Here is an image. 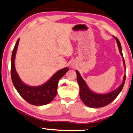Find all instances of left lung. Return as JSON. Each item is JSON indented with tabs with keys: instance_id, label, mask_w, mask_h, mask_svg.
Listing matches in <instances>:
<instances>
[{
	"instance_id": "1",
	"label": "left lung",
	"mask_w": 133,
	"mask_h": 133,
	"mask_svg": "<svg viewBox=\"0 0 133 133\" xmlns=\"http://www.w3.org/2000/svg\"><path fill=\"white\" fill-rule=\"evenodd\" d=\"M113 37L115 38V39H116V43H117L119 53H120L123 59V65H124V69L126 71L125 62H124V58H123L121 43L119 42V41L118 40L117 38L115 37V36H113ZM76 72L77 74V82L80 88L79 94L81 99L86 106L91 107V108H100V107H103L108 105L111 102H112L118 97V95H119L121 91L122 90L124 82H125L126 76L125 74H124V76H123V82L117 89H116L115 90L111 91V92L109 93H107V94H98V93L94 92V91L91 90L90 88L89 87L87 83H86L85 81L82 77V76L80 74L79 72L77 70H76Z\"/></svg>"
}]
</instances>
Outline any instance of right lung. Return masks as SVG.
Listing matches in <instances>:
<instances>
[{"mask_svg":"<svg viewBox=\"0 0 133 133\" xmlns=\"http://www.w3.org/2000/svg\"><path fill=\"white\" fill-rule=\"evenodd\" d=\"M19 41L20 38L16 43L12 54L11 77L13 84L21 97L28 103L36 106L48 104L56 95L59 81L69 69L66 67L56 72L47 82L41 85L30 86L26 85L21 80L15 69V59Z\"/></svg>","mask_w":133,"mask_h":133,"instance_id":"right-lung-1","label":"right lung"}]
</instances>
